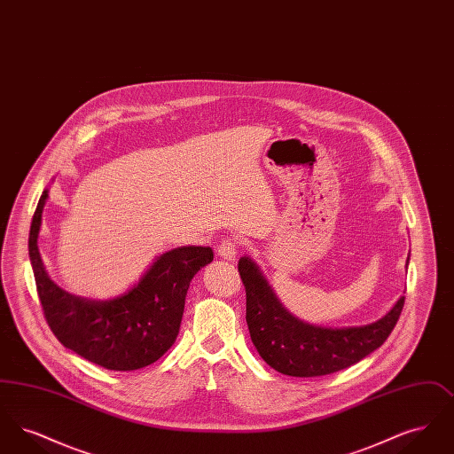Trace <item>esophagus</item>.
Listing matches in <instances>:
<instances>
[{
	"mask_svg": "<svg viewBox=\"0 0 454 454\" xmlns=\"http://www.w3.org/2000/svg\"><path fill=\"white\" fill-rule=\"evenodd\" d=\"M238 254L237 241L233 238H224L217 247V255L221 259L235 260Z\"/></svg>",
	"mask_w": 454,
	"mask_h": 454,
	"instance_id": "esophagus-1",
	"label": "esophagus"
}]
</instances>
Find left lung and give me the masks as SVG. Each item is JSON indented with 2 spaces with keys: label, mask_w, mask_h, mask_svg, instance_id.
<instances>
[{
  "label": "left lung",
  "mask_w": 454,
  "mask_h": 454,
  "mask_svg": "<svg viewBox=\"0 0 454 454\" xmlns=\"http://www.w3.org/2000/svg\"><path fill=\"white\" fill-rule=\"evenodd\" d=\"M238 272L247 293V324L260 357L282 374L296 378L332 374L364 359L388 339L405 304L402 296L388 315L364 326H315L284 309L248 257L239 259Z\"/></svg>",
  "instance_id": "1"
}]
</instances>
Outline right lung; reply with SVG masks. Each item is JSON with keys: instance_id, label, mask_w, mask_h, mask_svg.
<instances>
[{"instance_id": "obj_1", "label": "right lung", "mask_w": 454, "mask_h": 454, "mask_svg": "<svg viewBox=\"0 0 454 454\" xmlns=\"http://www.w3.org/2000/svg\"><path fill=\"white\" fill-rule=\"evenodd\" d=\"M43 191L32 217L28 255L43 318L66 347L110 371L150 366L173 346L184 315L189 284L215 259L209 247H182L163 254L129 293L93 301L66 293L51 281L37 248Z\"/></svg>"}]
</instances>
